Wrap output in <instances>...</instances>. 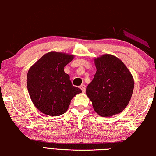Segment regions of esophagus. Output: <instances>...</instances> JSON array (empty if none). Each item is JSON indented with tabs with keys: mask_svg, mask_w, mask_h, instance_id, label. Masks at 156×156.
Segmentation results:
<instances>
[{
	"mask_svg": "<svg viewBox=\"0 0 156 156\" xmlns=\"http://www.w3.org/2000/svg\"><path fill=\"white\" fill-rule=\"evenodd\" d=\"M80 88L81 89V90H82V92H85V91H86V86H85L84 84L81 85V86L80 87Z\"/></svg>",
	"mask_w": 156,
	"mask_h": 156,
	"instance_id": "obj_1",
	"label": "esophagus"
}]
</instances>
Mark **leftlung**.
<instances>
[{
  "mask_svg": "<svg viewBox=\"0 0 156 156\" xmlns=\"http://www.w3.org/2000/svg\"><path fill=\"white\" fill-rule=\"evenodd\" d=\"M97 72L86 89L94 110L101 116L123 112L133 94L134 80L124 63L116 56L105 54L94 58Z\"/></svg>",
  "mask_w": 156,
  "mask_h": 156,
  "instance_id": "obj_1",
  "label": "left lung"
}]
</instances>
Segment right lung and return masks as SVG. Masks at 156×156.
<instances>
[{
	"instance_id": "1",
	"label": "right lung",
	"mask_w": 156,
	"mask_h": 156,
	"mask_svg": "<svg viewBox=\"0 0 156 156\" xmlns=\"http://www.w3.org/2000/svg\"><path fill=\"white\" fill-rule=\"evenodd\" d=\"M74 55L50 52L30 67L27 74V87L30 97L40 112L57 116L67 112L74 96L82 92L72 85L65 66Z\"/></svg>"
}]
</instances>
